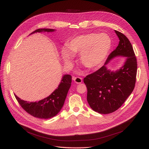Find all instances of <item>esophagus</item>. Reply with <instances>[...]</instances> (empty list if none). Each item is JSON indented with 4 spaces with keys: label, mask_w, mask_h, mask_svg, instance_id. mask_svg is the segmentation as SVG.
Masks as SVG:
<instances>
[{
    "label": "esophagus",
    "mask_w": 149,
    "mask_h": 149,
    "mask_svg": "<svg viewBox=\"0 0 149 149\" xmlns=\"http://www.w3.org/2000/svg\"><path fill=\"white\" fill-rule=\"evenodd\" d=\"M72 79L75 81V83H77V84L81 83V82H82V79L80 77H74L72 78Z\"/></svg>",
    "instance_id": "obj_1"
}]
</instances>
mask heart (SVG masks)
Segmentation results:
<instances>
[{
    "label": "heart",
    "mask_w": 149,
    "mask_h": 149,
    "mask_svg": "<svg viewBox=\"0 0 149 149\" xmlns=\"http://www.w3.org/2000/svg\"><path fill=\"white\" fill-rule=\"evenodd\" d=\"M112 45L111 38L105 33H90L77 36L67 43L68 50H63L62 56L66 64L70 63L72 54H80L81 63L87 68L100 66L106 58Z\"/></svg>",
    "instance_id": "1"
}]
</instances>
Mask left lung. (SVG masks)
Masks as SVG:
<instances>
[{
  "label": "left lung",
  "mask_w": 149,
  "mask_h": 149,
  "mask_svg": "<svg viewBox=\"0 0 149 149\" xmlns=\"http://www.w3.org/2000/svg\"><path fill=\"white\" fill-rule=\"evenodd\" d=\"M115 32L120 39L118 46L109 54L104 66L83 80L90 107L102 114L118 109L134 91L136 82L137 61L132 44L123 33L116 30ZM118 56L126 57L124 65L116 72L108 70L105 65Z\"/></svg>",
  "instance_id": "obj_1"
}]
</instances>
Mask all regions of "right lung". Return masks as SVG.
Wrapping results in <instances>:
<instances>
[{
    "mask_svg": "<svg viewBox=\"0 0 149 149\" xmlns=\"http://www.w3.org/2000/svg\"><path fill=\"white\" fill-rule=\"evenodd\" d=\"M54 31L53 29H38L31 34L37 32H54ZM71 75H64L57 89L49 96L37 102H28L14 95L19 104L27 113L38 118L48 119L56 116L60 111L71 86Z\"/></svg>",
    "mask_w": 149,
    "mask_h": 149,
    "instance_id": "right-lung-1",
    "label": "right lung"
}]
</instances>
